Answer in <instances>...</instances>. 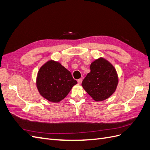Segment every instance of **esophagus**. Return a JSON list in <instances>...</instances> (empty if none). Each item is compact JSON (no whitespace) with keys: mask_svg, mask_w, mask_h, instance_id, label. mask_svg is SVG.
I'll use <instances>...</instances> for the list:
<instances>
[{"mask_svg":"<svg viewBox=\"0 0 150 150\" xmlns=\"http://www.w3.org/2000/svg\"><path fill=\"white\" fill-rule=\"evenodd\" d=\"M82 81H83V79H82V78L78 79V84H81V83H82Z\"/></svg>","mask_w":150,"mask_h":150,"instance_id":"obj_1","label":"esophagus"}]
</instances>
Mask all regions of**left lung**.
I'll use <instances>...</instances> for the list:
<instances>
[{
    "instance_id": "8db88e82",
    "label": "left lung",
    "mask_w": 150,
    "mask_h": 150,
    "mask_svg": "<svg viewBox=\"0 0 150 150\" xmlns=\"http://www.w3.org/2000/svg\"><path fill=\"white\" fill-rule=\"evenodd\" d=\"M90 70L83 81L84 89L96 101L110 98L115 92L118 84L115 67L105 59L100 57L91 64Z\"/></svg>"
}]
</instances>
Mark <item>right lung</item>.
<instances>
[{"mask_svg":"<svg viewBox=\"0 0 150 150\" xmlns=\"http://www.w3.org/2000/svg\"><path fill=\"white\" fill-rule=\"evenodd\" d=\"M78 82L61 63L49 60L39 69L36 86L40 94L49 101L59 103L64 99Z\"/></svg>","mask_w":150,"mask_h":150,"instance_id":"1","label":"right lung"}]
</instances>
